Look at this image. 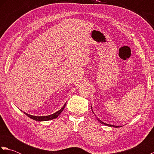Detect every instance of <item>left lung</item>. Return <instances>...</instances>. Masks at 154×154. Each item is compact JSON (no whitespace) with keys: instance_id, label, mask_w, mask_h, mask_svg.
<instances>
[{"instance_id":"left-lung-1","label":"left lung","mask_w":154,"mask_h":154,"mask_svg":"<svg viewBox=\"0 0 154 154\" xmlns=\"http://www.w3.org/2000/svg\"><path fill=\"white\" fill-rule=\"evenodd\" d=\"M91 109H92V111H93V109H92V106H91ZM94 113V112H93ZM97 120H99V122H100V123H101V124H104V125H107V126H110V127H117L116 126H114V125H111V124H106V123H104V122H102V121H101L100 119H98V118L97 117Z\"/></svg>"}]
</instances>
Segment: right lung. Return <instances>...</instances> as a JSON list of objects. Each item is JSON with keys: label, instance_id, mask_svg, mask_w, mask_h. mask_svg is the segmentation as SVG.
Returning <instances> with one entry per match:
<instances>
[{"label": "right lung", "instance_id": "obj_1", "mask_svg": "<svg viewBox=\"0 0 154 154\" xmlns=\"http://www.w3.org/2000/svg\"><path fill=\"white\" fill-rule=\"evenodd\" d=\"M65 105H66V103H65L63 106L62 107L60 110H58V111H57L56 112H55V113H54V114H51V115H48V116H32V115H30V114H27V113H26V112H24V113L27 116L30 117V119H33V120H34L39 121V122H41V121H48V120H52V119H56L57 117H58V116L60 115V114L62 112V111L63 110Z\"/></svg>", "mask_w": 154, "mask_h": 154}]
</instances>
